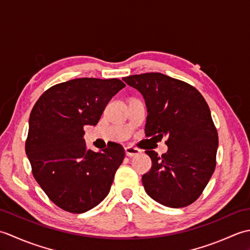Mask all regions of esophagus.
<instances>
[{"label":"esophagus","mask_w":250,"mask_h":250,"mask_svg":"<svg viewBox=\"0 0 250 250\" xmlns=\"http://www.w3.org/2000/svg\"><path fill=\"white\" fill-rule=\"evenodd\" d=\"M125 155L128 157H134V156H137L140 155V153L142 152L139 148L136 147H132V146H126L125 148Z\"/></svg>","instance_id":"esophagus-1"}]
</instances>
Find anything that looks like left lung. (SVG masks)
Returning <instances> with one entry per match:
<instances>
[{"mask_svg": "<svg viewBox=\"0 0 250 250\" xmlns=\"http://www.w3.org/2000/svg\"><path fill=\"white\" fill-rule=\"evenodd\" d=\"M122 79L145 99L146 137H167L168 149L162 156L145 151L152 163L142 177L145 191L173 208L192 204L215 171L218 148V133L205 99L191 84L161 73Z\"/></svg>", "mask_w": 250, "mask_h": 250, "instance_id": "left-lung-1", "label": "left lung"}]
</instances>
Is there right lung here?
I'll list each match as a JSON object with an SVG mask.
<instances>
[{"label":"right lung","instance_id":"1","mask_svg":"<svg viewBox=\"0 0 250 250\" xmlns=\"http://www.w3.org/2000/svg\"><path fill=\"white\" fill-rule=\"evenodd\" d=\"M125 87L117 78L72 79L47 89L32 108L25 153L37 184L60 208L82 214L108 194L125 149L116 143L88 149L83 126L97 125Z\"/></svg>","mask_w":250,"mask_h":250}]
</instances>
